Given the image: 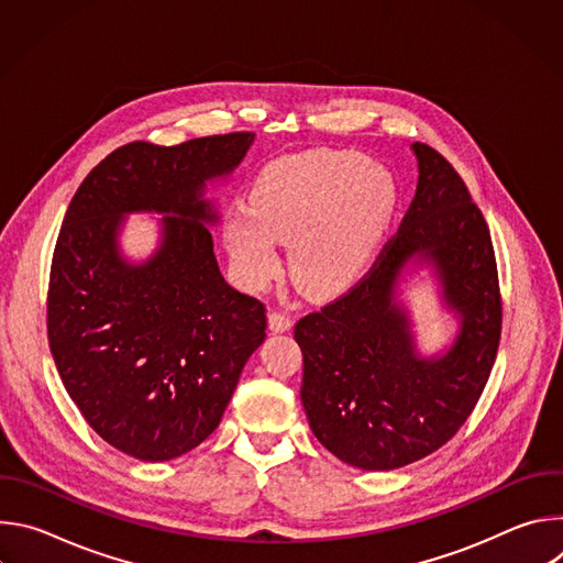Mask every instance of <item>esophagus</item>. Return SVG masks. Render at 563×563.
<instances>
[{
  "label": "esophagus",
  "mask_w": 563,
  "mask_h": 563,
  "mask_svg": "<svg viewBox=\"0 0 563 563\" xmlns=\"http://www.w3.org/2000/svg\"><path fill=\"white\" fill-rule=\"evenodd\" d=\"M291 318L285 313V311H272L269 313V330L274 334H283V332H289L291 330Z\"/></svg>",
  "instance_id": "obj_1"
}]
</instances>
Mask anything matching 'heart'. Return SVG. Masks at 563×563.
<instances>
[{
  "mask_svg": "<svg viewBox=\"0 0 563 563\" xmlns=\"http://www.w3.org/2000/svg\"><path fill=\"white\" fill-rule=\"evenodd\" d=\"M396 207L398 185L385 167L356 151L316 148L269 163L247 207L227 213L222 238L247 289H263L280 272V243L302 291L334 296L363 274Z\"/></svg>",
  "mask_w": 563,
  "mask_h": 563,
  "instance_id": "1",
  "label": "heart"
}]
</instances>
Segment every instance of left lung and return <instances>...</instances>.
Segmentation results:
<instances>
[{"instance_id": "8db88e82", "label": "left lung", "mask_w": 563, "mask_h": 563, "mask_svg": "<svg viewBox=\"0 0 563 563\" xmlns=\"http://www.w3.org/2000/svg\"><path fill=\"white\" fill-rule=\"evenodd\" d=\"M415 200L369 274L345 296L300 318V400L313 437L361 470H396L448 443L495 365L501 300L488 224L448 159L415 142ZM428 271L453 339L418 347L405 300Z\"/></svg>"}]
</instances>
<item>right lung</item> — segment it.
Listing matches in <instances>:
<instances>
[{"label":"right lung","mask_w":563,"mask_h":563,"mask_svg":"<svg viewBox=\"0 0 563 563\" xmlns=\"http://www.w3.org/2000/svg\"><path fill=\"white\" fill-rule=\"evenodd\" d=\"M254 133L120 146L64 216L48 283V343L73 404L113 448L169 461L220 423L240 372L263 345L265 305L220 274L218 198ZM131 212H155L158 245L129 260Z\"/></svg>","instance_id":"obj_1"}]
</instances>
